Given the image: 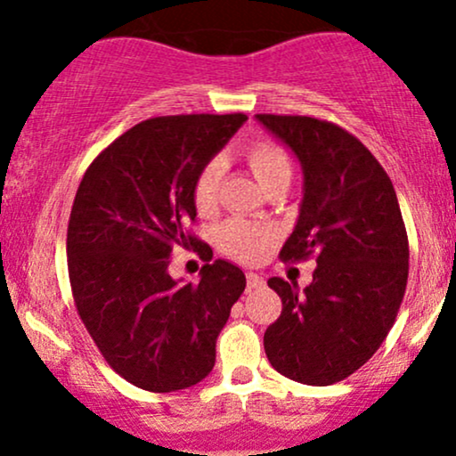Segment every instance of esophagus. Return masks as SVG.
<instances>
[{
	"instance_id": "obj_1",
	"label": "esophagus",
	"mask_w": 456,
	"mask_h": 456,
	"mask_svg": "<svg viewBox=\"0 0 456 456\" xmlns=\"http://www.w3.org/2000/svg\"><path fill=\"white\" fill-rule=\"evenodd\" d=\"M245 278H248V289L252 290V289H260V286H265V278L263 275H258V273H248L245 275Z\"/></svg>"
}]
</instances>
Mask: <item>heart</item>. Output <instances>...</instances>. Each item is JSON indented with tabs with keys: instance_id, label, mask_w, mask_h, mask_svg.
I'll return each mask as SVG.
<instances>
[{
	"instance_id": "heart-1",
	"label": "heart",
	"mask_w": 456,
	"mask_h": 456,
	"mask_svg": "<svg viewBox=\"0 0 456 456\" xmlns=\"http://www.w3.org/2000/svg\"><path fill=\"white\" fill-rule=\"evenodd\" d=\"M245 161H248L249 170L258 178V183L265 189H271L275 183L289 181L293 176V161L286 148L278 142L258 140L252 142L245 148ZM224 172H226V163L222 157H213L198 170L193 178L191 198L196 204L198 213L208 215L215 211L219 198V187H222ZM271 239H273V230L269 226H260L256 222L234 217L228 219L217 232L219 249L228 254L230 258L241 260V263H256L267 252Z\"/></svg>"
}]
</instances>
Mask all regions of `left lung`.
I'll use <instances>...</instances> for the list:
<instances>
[{
	"label": "left lung",
	"instance_id": "8db88e82",
	"mask_svg": "<svg viewBox=\"0 0 456 456\" xmlns=\"http://www.w3.org/2000/svg\"><path fill=\"white\" fill-rule=\"evenodd\" d=\"M304 167V202L280 258H314L312 284L271 278L282 314L265 331L271 366L305 386L353 375L390 334L409 275V241L396 191L349 131L312 116L256 114Z\"/></svg>",
	"mask_w": 456,
	"mask_h": 456
}]
</instances>
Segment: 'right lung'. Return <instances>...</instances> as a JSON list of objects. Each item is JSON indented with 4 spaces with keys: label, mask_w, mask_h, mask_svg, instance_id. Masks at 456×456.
Instances as JSON below:
<instances>
[{
    "label": "right lung",
    "mask_w": 456,
    "mask_h": 456,
    "mask_svg": "<svg viewBox=\"0 0 456 456\" xmlns=\"http://www.w3.org/2000/svg\"><path fill=\"white\" fill-rule=\"evenodd\" d=\"M245 114L148 118L96 155L81 178L66 232L69 280L86 330L122 379L148 392L185 390L215 366V342L245 275L226 260L200 282L167 273L176 248L204 241L193 178Z\"/></svg>",
    "instance_id": "add662e5"
}]
</instances>
